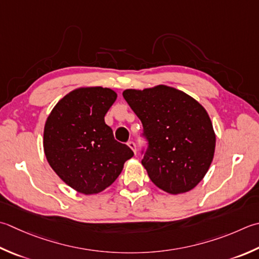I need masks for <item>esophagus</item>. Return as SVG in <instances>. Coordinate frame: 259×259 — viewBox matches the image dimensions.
I'll return each mask as SVG.
<instances>
[{
  "mask_svg": "<svg viewBox=\"0 0 259 259\" xmlns=\"http://www.w3.org/2000/svg\"><path fill=\"white\" fill-rule=\"evenodd\" d=\"M128 146L130 147V148H131V149H133V151H134V153H135V154H137V148H136V144L134 143V141H129V143H128Z\"/></svg>",
  "mask_w": 259,
  "mask_h": 259,
  "instance_id": "34e87169",
  "label": "esophagus"
}]
</instances>
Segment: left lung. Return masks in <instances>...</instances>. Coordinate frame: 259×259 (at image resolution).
Instances as JSON below:
<instances>
[{"instance_id":"8db88e82","label":"left lung","mask_w":259,"mask_h":259,"mask_svg":"<svg viewBox=\"0 0 259 259\" xmlns=\"http://www.w3.org/2000/svg\"><path fill=\"white\" fill-rule=\"evenodd\" d=\"M122 95L143 123L148 148L141 163L151 182L169 194L194 189L214 156L215 134L206 110L166 85L125 90Z\"/></svg>"}]
</instances>
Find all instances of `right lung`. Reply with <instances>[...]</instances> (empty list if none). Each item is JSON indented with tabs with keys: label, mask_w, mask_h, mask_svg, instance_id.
Here are the masks:
<instances>
[{
	"label": "right lung",
	"mask_w": 259,
	"mask_h": 259,
	"mask_svg": "<svg viewBox=\"0 0 259 259\" xmlns=\"http://www.w3.org/2000/svg\"><path fill=\"white\" fill-rule=\"evenodd\" d=\"M116 100L113 90L79 88L59 101L46 120L44 150L50 167L78 193L98 194L118 179L134 156L116 141L104 116Z\"/></svg>",
	"instance_id": "1"
}]
</instances>
